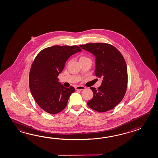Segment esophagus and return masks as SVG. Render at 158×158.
<instances>
[{
	"label": "esophagus",
	"instance_id": "34e87169",
	"mask_svg": "<svg viewBox=\"0 0 158 158\" xmlns=\"http://www.w3.org/2000/svg\"><path fill=\"white\" fill-rule=\"evenodd\" d=\"M75 89L76 90H83L84 89H85V87L82 86H77L75 87Z\"/></svg>",
	"mask_w": 158,
	"mask_h": 158
}]
</instances>
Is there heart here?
<instances>
[{
  "label": "heart",
  "mask_w": 158,
  "mask_h": 158,
  "mask_svg": "<svg viewBox=\"0 0 158 158\" xmlns=\"http://www.w3.org/2000/svg\"><path fill=\"white\" fill-rule=\"evenodd\" d=\"M87 57L86 56H81L80 57V60H84V59H87Z\"/></svg>",
  "instance_id": "heart-1"
}]
</instances>
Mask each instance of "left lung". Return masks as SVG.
Segmentation results:
<instances>
[{"mask_svg": "<svg viewBox=\"0 0 158 158\" xmlns=\"http://www.w3.org/2000/svg\"><path fill=\"white\" fill-rule=\"evenodd\" d=\"M80 47L95 56V74L103 78L98 89L90 87L93 97L88 101L87 105L99 112L111 110L122 101L127 89L128 72L124 58L110 44H87Z\"/></svg>", "mask_w": 158, "mask_h": 158, "instance_id": "8db88e82", "label": "left lung"}]
</instances>
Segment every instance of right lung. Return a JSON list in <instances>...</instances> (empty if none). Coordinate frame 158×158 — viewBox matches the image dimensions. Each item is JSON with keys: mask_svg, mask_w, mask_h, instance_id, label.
<instances>
[{"mask_svg": "<svg viewBox=\"0 0 158 158\" xmlns=\"http://www.w3.org/2000/svg\"><path fill=\"white\" fill-rule=\"evenodd\" d=\"M81 51L78 46H54L40 52L31 64L29 87L38 105L50 114L63 111L75 89L65 87L57 77L64 69L66 61L73 54Z\"/></svg>", "mask_w": 158, "mask_h": 158, "instance_id": "right-lung-1", "label": "right lung"}]
</instances>
